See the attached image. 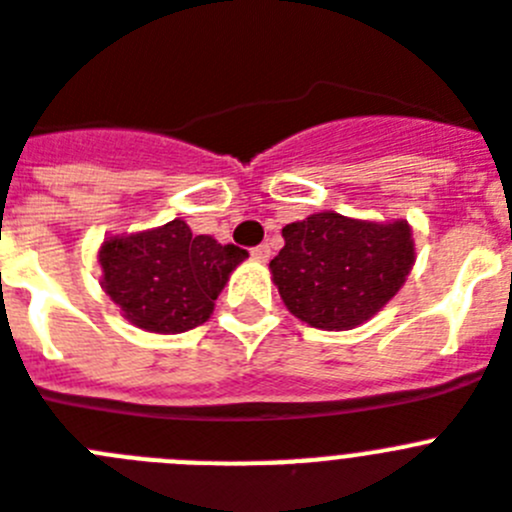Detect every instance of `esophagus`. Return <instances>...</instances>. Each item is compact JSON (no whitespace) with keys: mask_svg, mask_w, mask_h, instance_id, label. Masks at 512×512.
<instances>
[{"mask_svg":"<svg viewBox=\"0 0 512 512\" xmlns=\"http://www.w3.org/2000/svg\"><path fill=\"white\" fill-rule=\"evenodd\" d=\"M252 257H255L257 263H268V260H270V247H268V244H260V247L252 249Z\"/></svg>","mask_w":512,"mask_h":512,"instance_id":"esophagus-1","label":"esophagus"}]
</instances>
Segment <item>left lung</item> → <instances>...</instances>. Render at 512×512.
<instances>
[{
  "label": "left lung",
  "mask_w": 512,
  "mask_h": 512,
  "mask_svg": "<svg viewBox=\"0 0 512 512\" xmlns=\"http://www.w3.org/2000/svg\"><path fill=\"white\" fill-rule=\"evenodd\" d=\"M270 276L291 315L320 330H351L375 317L416 263L409 221H362L333 210L283 226Z\"/></svg>",
  "instance_id": "obj_1"
}]
</instances>
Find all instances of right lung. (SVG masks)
I'll list each match as a JSON object with an SVG mask.
<instances>
[{
	"label": "right lung",
	"instance_id": "1",
	"mask_svg": "<svg viewBox=\"0 0 512 512\" xmlns=\"http://www.w3.org/2000/svg\"><path fill=\"white\" fill-rule=\"evenodd\" d=\"M247 249L192 236L182 218L135 234L109 236L98 249L101 289L135 328L161 336L203 325Z\"/></svg>",
	"mask_w": 512,
	"mask_h": 512
}]
</instances>
